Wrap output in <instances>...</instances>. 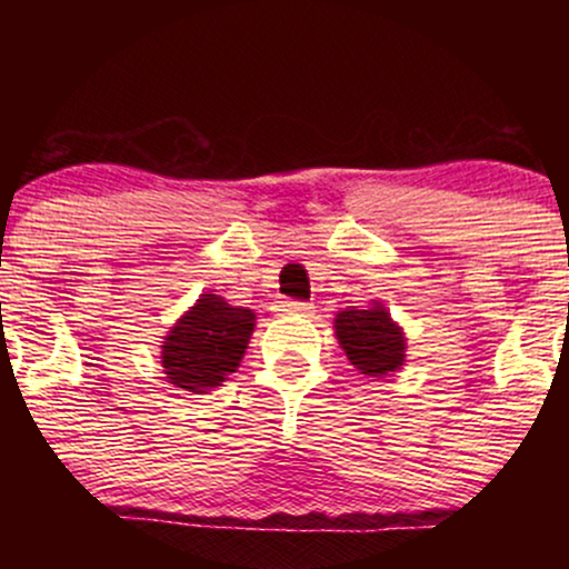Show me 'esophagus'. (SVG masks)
<instances>
[{"mask_svg": "<svg viewBox=\"0 0 569 569\" xmlns=\"http://www.w3.org/2000/svg\"><path fill=\"white\" fill-rule=\"evenodd\" d=\"M280 312H286V316H310L312 305L293 302V299H286V302H280Z\"/></svg>", "mask_w": 569, "mask_h": 569, "instance_id": "esophagus-1", "label": "esophagus"}]
</instances>
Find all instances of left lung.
I'll return each instance as SVG.
<instances>
[{"label": "left lung", "mask_w": 569, "mask_h": 569, "mask_svg": "<svg viewBox=\"0 0 569 569\" xmlns=\"http://www.w3.org/2000/svg\"><path fill=\"white\" fill-rule=\"evenodd\" d=\"M335 337L348 361L367 377H388L407 361V335L382 302L348 307L335 316Z\"/></svg>", "instance_id": "obj_1"}]
</instances>
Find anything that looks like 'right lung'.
I'll list each match as a JSON object with an SVG mask.
<instances>
[{"mask_svg":"<svg viewBox=\"0 0 569 569\" xmlns=\"http://www.w3.org/2000/svg\"><path fill=\"white\" fill-rule=\"evenodd\" d=\"M253 326V310L234 307L213 291L200 293L198 302L162 337V375L173 388L194 396L219 388L243 361Z\"/></svg>","mask_w":569,"mask_h":569,"instance_id":"add662e5","label":"right lung"}]
</instances>
